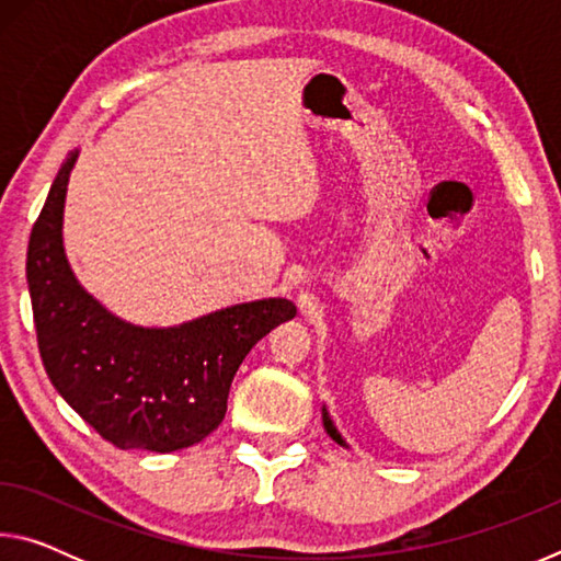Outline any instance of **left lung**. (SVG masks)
<instances>
[{"label":"left lung","instance_id":"obj_1","mask_svg":"<svg viewBox=\"0 0 561 561\" xmlns=\"http://www.w3.org/2000/svg\"><path fill=\"white\" fill-rule=\"evenodd\" d=\"M321 421H324V431L331 435V438H334L339 445H344V448H348L346 445V440L341 438V433L336 431V425H334V421H331V415H329V411H327V405H321Z\"/></svg>","mask_w":561,"mask_h":561}]
</instances>
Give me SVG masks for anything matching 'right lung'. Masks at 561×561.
Returning <instances> with one entry per match:
<instances>
[{
	"label": "right lung",
	"instance_id": "add662e5",
	"mask_svg": "<svg viewBox=\"0 0 561 561\" xmlns=\"http://www.w3.org/2000/svg\"><path fill=\"white\" fill-rule=\"evenodd\" d=\"M79 158L56 173L26 252V282L46 374L61 398L121 450L201 443L227 411L237 368L297 314L289 299L232 304L175 327H138L81 287L64 250V203Z\"/></svg>",
	"mask_w": 561,
	"mask_h": 561
}]
</instances>
